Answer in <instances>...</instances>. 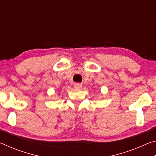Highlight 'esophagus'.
Listing matches in <instances>:
<instances>
[{
	"label": "esophagus",
	"mask_w": 156,
	"mask_h": 156,
	"mask_svg": "<svg viewBox=\"0 0 156 156\" xmlns=\"http://www.w3.org/2000/svg\"><path fill=\"white\" fill-rule=\"evenodd\" d=\"M82 87H83V85L80 83H76L74 84V88L76 89H80Z\"/></svg>",
	"instance_id": "obj_1"
}]
</instances>
